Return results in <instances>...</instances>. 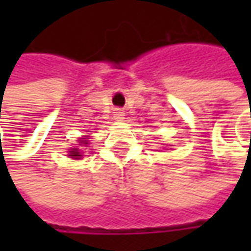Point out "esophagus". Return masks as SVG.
I'll list each match as a JSON object with an SVG mask.
<instances>
[{
    "label": "esophagus",
    "instance_id": "esophagus-1",
    "mask_svg": "<svg viewBox=\"0 0 251 251\" xmlns=\"http://www.w3.org/2000/svg\"><path fill=\"white\" fill-rule=\"evenodd\" d=\"M124 116H125V115H124L122 110H119V109L115 110V119H116V121H124Z\"/></svg>",
    "mask_w": 251,
    "mask_h": 251
}]
</instances>
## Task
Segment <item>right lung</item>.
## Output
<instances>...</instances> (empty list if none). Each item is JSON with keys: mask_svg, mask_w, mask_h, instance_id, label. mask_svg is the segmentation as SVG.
I'll return each instance as SVG.
<instances>
[{"mask_svg": "<svg viewBox=\"0 0 251 251\" xmlns=\"http://www.w3.org/2000/svg\"><path fill=\"white\" fill-rule=\"evenodd\" d=\"M79 141V147H85V145H88V136H82V138H79L78 139ZM70 154H68V157H71V158H74V160H78V158H81L82 157V152H81V150L79 148H71L70 151H68Z\"/></svg>", "mask_w": 251, "mask_h": 251, "instance_id": "obj_1", "label": "right lung"}]
</instances>
